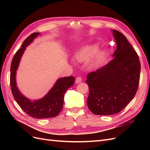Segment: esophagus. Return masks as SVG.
<instances>
[{
  "mask_svg": "<svg viewBox=\"0 0 150 150\" xmlns=\"http://www.w3.org/2000/svg\"><path fill=\"white\" fill-rule=\"evenodd\" d=\"M81 82H82V78H80V77H78V78H76V84H78Z\"/></svg>",
  "mask_w": 150,
  "mask_h": 150,
  "instance_id": "obj_1",
  "label": "esophagus"
}]
</instances>
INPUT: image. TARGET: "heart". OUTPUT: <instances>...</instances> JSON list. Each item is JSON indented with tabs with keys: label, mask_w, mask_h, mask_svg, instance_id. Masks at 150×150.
<instances>
[{
	"label": "heart",
	"mask_w": 150,
	"mask_h": 150,
	"mask_svg": "<svg viewBox=\"0 0 150 150\" xmlns=\"http://www.w3.org/2000/svg\"><path fill=\"white\" fill-rule=\"evenodd\" d=\"M98 49V46L97 45H91L85 47L83 50L81 51L78 56V58L81 61H84L87 60L89 57L92 56L95 52H96ZM105 55V53L104 51H100L95 57L94 59L91 63V66L93 67H96L100 64L103 61V58Z\"/></svg>",
	"instance_id": "heart-1"
}]
</instances>
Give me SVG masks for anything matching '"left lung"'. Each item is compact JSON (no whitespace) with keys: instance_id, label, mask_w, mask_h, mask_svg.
<instances>
[{"instance_id":"obj_1","label":"left lung","mask_w":150,"mask_h":150,"mask_svg":"<svg viewBox=\"0 0 150 150\" xmlns=\"http://www.w3.org/2000/svg\"><path fill=\"white\" fill-rule=\"evenodd\" d=\"M117 44L112 59L96 72L88 74V106L96 115L120 112L134 97L138 88L141 65L139 57L126 38L112 30Z\"/></svg>"}]
</instances>
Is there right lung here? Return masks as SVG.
Masks as SVG:
<instances>
[{"instance_id":"right-lung-1","label":"right lung","mask_w":150,"mask_h":150,"mask_svg":"<svg viewBox=\"0 0 150 150\" xmlns=\"http://www.w3.org/2000/svg\"><path fill=\"white\" fill-rule=\"evenodd\" d=\"M39 35V33L30 34L22 44L21 48L15 54L11 66L10 83L13 96L22 110L34 118L44 119L56 117L59 115L63 106L66 91L74 85V77H64L58 79L47 94L37 100L32 101L20 92L16 83L17 70L26 47Z\"/></svg>"}]
</instances>
